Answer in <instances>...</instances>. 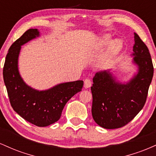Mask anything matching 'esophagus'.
<instances>
[{
	"label": "esophagus",
	"mask_w": 156,
	"mask_h": 156,
	"mask_svg": "<svg viewBox=\"0 0 156 156\" xmlns=\"http://www.w3.org/2000/svg\"><path fill=\"white\" fill-rule=\"evenodd\" d=\"M91 86H92V80L89 79V78H87V79L84 80V87L85 88H89Z\"/></svg>",
	"instance_id": "esophagus-1"
}]
</instances>
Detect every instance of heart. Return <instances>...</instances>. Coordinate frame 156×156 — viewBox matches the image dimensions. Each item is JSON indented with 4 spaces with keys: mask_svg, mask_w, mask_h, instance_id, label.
Returning <instances> with one entry per match:
<instances>
[{
    "mask_svg": "<svg viewBox=\"0 0 156 156\" xmlns=\"http://www.w3.org/2000/svg\"><path fill=\"white\" fill-rule=\"evenodd\" d=\"M111 42V37L110 36L106 35L103 37V40H102V45L105 46L107 44H109V42ZM122 47V42L119 39H117V40L114 41L110 45V48H109V55H114L117 54Z\"/></svg>",
    "mask_w": 156,
    "mask_h": 156,
    "instance_id": "obj_1",
    "label": "heart"
}]
</instances>
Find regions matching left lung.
Wrapping results in <instances>:
<instances>
[{
  "mask_svg": "<svg viewBox=\"0 0 156 156\" xmlns=\"http://www.w3.org/2000/svg\"><path fill=\"white\" fill-rule=\"evenodd\" d=\"M133 51L139 72L128 83H117L108 71L97 73L93 78L92 114L102 128L115 129L125 126L145 104L154 69L149 50L136 33Z\"/></svg>",
  "mask_w": 156,
  "mask_h": 156,
  "instance_id": "obj_1",
  "label": "left lung"
}]
</instances>
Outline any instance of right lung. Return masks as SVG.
I'll return each mask as SVG.
<instances>
[{
  "label": "right lung",
  "instance_id": "right-lung-1",
  "mask_svg": "<svg viewBox=\"0 0 156 156\" xmlns=\"http://www.w3.org/2000/svg\"><path fill=\"white\" fill-rule=\"evenodd\" d=\"M37 28L25 32L11 45L3 69V80L12 108L38 127H45L60 119L64 105L82 90L83 80L60 83L45 91H37L25 83L19 74L17 61L21 45L39 37Z\"/></svg>",
  "mask_w": 156,
  "mask_h": 156
}]
</instances>
